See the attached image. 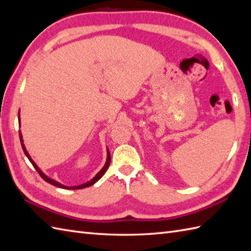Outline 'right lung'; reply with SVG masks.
Instances as JSON below:
<instances>
[{"mask_svg": "<svg viewBox=\"0 0 251 251\" xmlns=\"http://www.w3.org/2000/svg\"><path fill=\"white\" fill-rule=\"evenodd\" d=\"M19 122H20V117H19ZM19 136H20V142H21V146H22V149H23V151H24V153H25V155L27 156V158L29 160V162L32 163V165L34 166V168L37 170V173L39 174V176H41L42 179H44L46 182H48V183H50V184H52V185H54V186H57V187H60V188H65V189H81V188H85V187H88V186H90V185H93V184H95V183L97 182V181H99L102 176H103V175L105 174V172L107 170V168H108V166H109V164H111V154H109V152L107 151V161H106V164L104 165V167H103L99 173H98V175L95 176V178L91 180V181H89V182H87V183H84V184H82V185H78V186H72V187H68V186H65V185H62L60 184V183H58V182H56V181H54V180H52V179H50V178H48V176H46V175H44L42 174V172L41 170L37 167V165H36L35 163H34V161L32 160V158H30V156H29V154L27 153V151H26V149H25V147H24V145H23V139H22V135H21V132L19 131Z\"/></svg>", "mask_w": 251, "mask_h": 251, "instance_id": "add662e5", "label": "right lung"}]
</instances>
